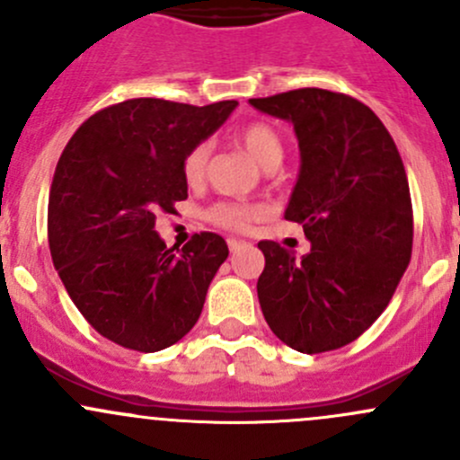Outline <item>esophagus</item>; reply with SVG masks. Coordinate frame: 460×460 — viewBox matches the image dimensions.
<instances>
[{
  "instance_id": "34e87169",
  "label": "esophagus",
  "mask_w": 460,
  "mask_h": 460,
  "mask_svg": "<svg viewBox=\"0 0 460 460\" xmlns=\"http://www.w3.org/2000/svg\"><path fill=\"white\" fill-rule=\"evenodd\" d=\"M226 243H229V249H231V253H235V252H240V249H247V247H249V243H244V240H235V238H229V240H226Z\"/></svg>"
}]
</instances>
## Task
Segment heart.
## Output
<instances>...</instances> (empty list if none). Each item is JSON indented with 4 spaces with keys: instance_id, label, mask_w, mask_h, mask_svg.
Wrapping results in <instances>:
<instances>
[{
    "instance_id": "b5f03b06",
    "label": "heart",
    "mask_w": 460,
    "mask_h": 460,
    "mask_svg": "<svg viewBox=\"0 0 460 460\" xmlns=\"http://www.w3.org/2000/svg\"><path fill=\"white\" fill-rule=\"evenodd\" d=\"M238 142L247 151V155L264 171L278 169L282 157H285V144H282L280 133L271 124H249L238 133ZM208 155H211V144L208 142L196 144L187 153L182 162V175L189 184L202 182L204 175H207ZM260 213H262L260 208L244 207V204H217L211 208V220L216 225L226 226V229H244Z\"/></svg>"
}]
</instances>
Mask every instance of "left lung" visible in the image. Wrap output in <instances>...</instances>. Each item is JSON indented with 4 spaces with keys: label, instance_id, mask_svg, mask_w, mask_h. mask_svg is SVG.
<instances>
[{
    "label": "left lung",
    "instance_id": "8db88e82",
    "mask_svg": "<svg viewBox=\"0 0 460 460\" xmlns=\"http://www.w3.org/2000/svg\"><path fill=\"white\" fill-rule=\"evenodd\" d=\"M294 124L300 171L287 220L303 225V258L260 240L258 300L271 332L303 354L360 336L392 300L411 256V200L398 148L363 102L324 88L249 100Z\"/></svg>",
    "mask_w": 460,
    "mask_h": 460
}]
</instances>
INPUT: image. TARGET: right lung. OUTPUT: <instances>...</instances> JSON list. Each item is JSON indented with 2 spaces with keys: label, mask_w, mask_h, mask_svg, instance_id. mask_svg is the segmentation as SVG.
I'll return each instance as SVG.
<instances>
[{
  "label": "right lung",
  "mask_w": 460,
  "mask_h": 460,
  "mask_svg": "<svg viewBox=\"0 0 460 460\" xmlns=\"http://www.w3.org/2000/svg\"><path fill=\"white\" fill-rule=\"evenodd\" d=\"M235 106L119 102L91 115L59 157L49 198L53 264L91 327L127 349L151 354L187 336L229 256L208 231L169 249L155 220L187 200L184 157Z\"/></svg>",
  "instance_id": "obj_1"
}]
</instances>
